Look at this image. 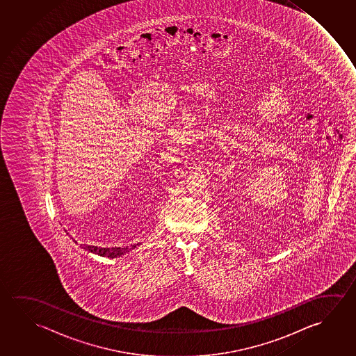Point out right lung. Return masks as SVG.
<instances>
[{
  "instance_id": "obj_1",
  "label": "right lung",
  "mask_w": 356,
  "mask_h": 356,
  "mask_svg": "<svg viewBox=\"0 0 356 356\" xmlns=\"http://www.w3.org/2000/svg\"><path fill=\"white\" fill-rule=\"evenodd\" d=\"M84 250L99 254V256L108 257V258H115V257H120L129 252L128 247H113V248H102V247H95V245H86L83 247Z\"/></svg>"
}]
</instances>
